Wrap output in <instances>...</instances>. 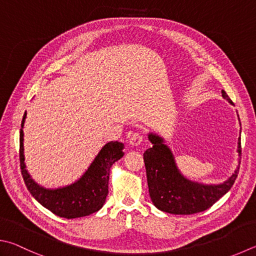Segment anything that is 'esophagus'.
<instances>
[{
    "label": "esophagus",
    "mask_w": 256,
    "mask_h": 256,
    "mask_svg": "<svg viewBox=\"0 0 256 256\" xmlns=\"http://www.w3.org/2000/svg\"><path fill=\"white\" fill-rule=\"evenodd\" d=\"M142 141H143V136H141V134L140 133H134V134H132L131 138H130V146H140Z\"/></svg>",
    "instance_id": "34e87169"
}]
</instances>
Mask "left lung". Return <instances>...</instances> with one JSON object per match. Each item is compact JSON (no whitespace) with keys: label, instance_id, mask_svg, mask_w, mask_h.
<instances>
[{"label":"left lung","instance_id":"1","mask_svg":"<svg viewBox=\"0 0 256 256\" xmlns=\"http://www.w3.org/2000/svg\"><path fill=\"white\" fill-rule=\"evenodd\" d=\"M222 96L230 104H233L225 90H222ZM148 138L152 143V148L144 152L143 159L148 194L153 205L161 212L174 215H190L206 210L228 192L238 178L242 152L240 138L238 142V166L230 178L222 184H202L188 179L176 166L174 152L166 146L164 138L158 133L148 132Z\"/></svg>","mask_w":256,"mask_h":256}]
</instances>
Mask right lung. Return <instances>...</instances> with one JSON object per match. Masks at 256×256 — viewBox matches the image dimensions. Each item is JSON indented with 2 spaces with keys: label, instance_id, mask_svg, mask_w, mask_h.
Returning <instances> with one entry per match:
<instances>
[{
  "label": "right lung",
  "instance_id": "1",
  "mask_svg": "<svg viewBox=\"0 0 256 256\" xmlns=\"http://www.w3.org/2000/svg\"><path fill=\"white\" fill-rule=\"evenodd\" d=\"M26 118V112L23 116L20 130V164L23 180L30 194L44 208L67 220L85 217L98 212L103 207L108 194L110 168L124 156V144L118 141L108 142L97 153L80 178L62 187L46 188L36 182L26 170L23 146Z\"/></svg>",
  "mask_w": 256,
  "mask_h": 256
}]
</instances>
